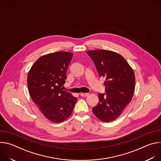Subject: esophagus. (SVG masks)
<instances>
[{"mask_svg": "<svg viewBox=\"0 0 161 161\" xmlns=\"http://www.w3.org/2000/svg\"><path fill=\"white\" fill-rule=\"evenodd\" d=\"M80 96L82 97H86L88 96V93H81Z\"/></svg>", "mask_w": 161, "mask_h": 161, "instance_id": "1", "label": "esophagus"}]
</instances>
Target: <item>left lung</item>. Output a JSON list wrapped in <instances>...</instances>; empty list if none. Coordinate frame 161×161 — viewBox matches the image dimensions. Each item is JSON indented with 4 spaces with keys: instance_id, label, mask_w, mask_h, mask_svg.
<instances>
[{
    "instance_id": "left-lung-1",
    "label": "left lung",
    "mask_w": 161,
    "mask_h": 161,
    "mask_svg": "<svg viewBox=\"0 0 161 161\" xmlns=\"http://www.w3.org/2000/svg\"><path fill=\"white\" fill-rule=\"evenodd\" d=\"M94 61L101 76L105 78L106 94H99V103L92 108L100 120L110 122L117 119L130 103L135 89L134 71L119 53L106 50L86 52Z\"/></svg>"
}]
</instances>
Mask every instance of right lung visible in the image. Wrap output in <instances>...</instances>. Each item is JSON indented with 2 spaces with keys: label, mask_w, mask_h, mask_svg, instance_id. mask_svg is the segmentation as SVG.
Segmentation results:
<instances>
[{
  "label": "right lung",
  "mask_w": 161,
  "mask_h": 161,
  "mask_svg": "<svg viewBox=\"0 0 161 161\" xmlns=\"http://www.w3.org/2000/svg\"><path fill=\"white\" fill-rule=\"evenodd\" d=\"M73 53L57 52L39 57L27 76L30 96L43 115L53 123L69 117L77 98L62 90Z\"/></svg>",
  "instance_id": "1"
}]
</instances>
